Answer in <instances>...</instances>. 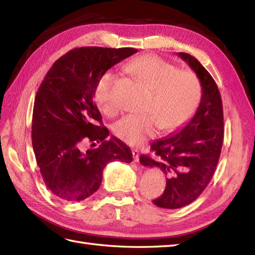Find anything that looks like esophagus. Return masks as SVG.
I'll return each instance as SVG.
<instances>
[{"mask_svg": "<svg viewBox=\"0 0 255 255\" xmlns=\"http://www.w3.org/2000/svg\"><path fill=\"white\" fill-rule=\"evenodd\" d=\"M131 152H132V156H133L134 162H139V156H140L139 150L138 149H132Z\"/></svg>", "mask_w": 255, "mask_h": 255, "instance_id": "esophagus-1", "label": "esophagus"}]
</instances>
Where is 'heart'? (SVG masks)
I'll return each instance as SVG.
<instances>
[{
    "instance_id": "heart-1",
    "label": "heart",
    "mask_w": 255,
    "mask_h": 255,
    "mask_svg": "<svg viewBox=\"0 0 255 255\" xmlns=\"http://www.w3.org/2000/svg\"><path fill=\"white\" fill-rule=\"evenodd\" d=\"M140 82L152 91L145 115H127L115 123L117 138L138 145L153 137L160 128L173 131L184 126L198 110L203 89L197 75L183 71L175 64L158 56L145 55L133 59L127 66ZM116 75L107 71L97 81L94 92L96 104L106 115L118 112L114 96Z\"/></svg>"
}]
</instances>
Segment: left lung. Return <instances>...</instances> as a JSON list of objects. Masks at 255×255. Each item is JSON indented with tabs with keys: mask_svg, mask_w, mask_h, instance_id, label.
<instances>
[{
	"mask_svg": "<svg viewBox=\"0 0 255 255\" xmlns=\"http://www.w3.org/2000/svg\"><path fill=\"white\" fill-rule=\"evenodd\" d=\"M196 73L203 89L202 102L185 127L151 144L155 159L140 155L144 166H158L167 175L166 187L152 203L176 209L193 203L207 187L218 164L224 141V111L215 80L196 58L178 52Z\"/></svg>",
	"mask_w": 255,
	"mask_h": 255,
	"instance_id": "left-lung-1",
	"label": "left lung"
}]
</instances>
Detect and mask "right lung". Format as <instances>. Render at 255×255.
<instances>
[{
    "instance_id": "right-lung-1",
    "label": "right lung",
    "mask_w": 255,
    "mask_h": 255,
    "mask_svg": "<svg viewBox=\"0 0 255 255\" xmlns=\"http://www.w3.org/2000/svg\"><path fill=\"white\" fill-rule=\"evenodd\" d=\"M138 50L74 48L52 64L37 91L31 142L42 180L60 199L80 202L101 186L107 163L132 161V153L103 125L93 101L97 81L108 69ZM85 142H101L85 150Z\"/></svg>"
}]
</instances>
